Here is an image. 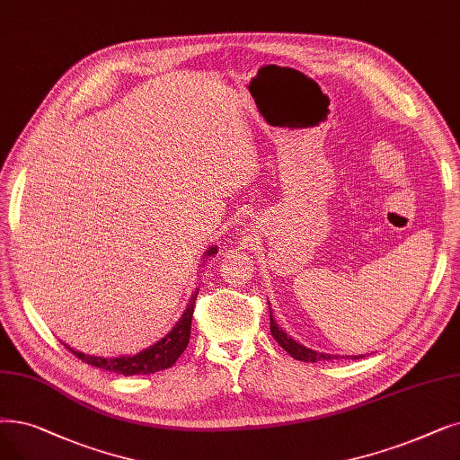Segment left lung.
Returning <instances> with one entry per match:
<instances>
[{
    "mask_svg": "<svg viewBox=\"0 0 460 460\" xmlns=\"http://www.w3.org/2000/svg\"><path fill=\"white\" fill-rule=\"evenodd\" d=\"M270 308V305H269ZM270 332L274 336V341L282 346L293 358H296V361H305V363H317V361H329V358H338V355H329V353H319V351H314L303 344H298L296 341H293L291 336H288L284 332V329H279L278 323L274 322L272 317V312H270ZM351 357V355H349ZM365 355H353V358H361Z\"/></svg>",
    "mask_w": 460,
    "mask_h": 460,
    "instance_id": "obj_1",
    "label": "left lung"
}]
</instances>
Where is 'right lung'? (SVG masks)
Returning a JSON list of instances; mask_svg holds the SVG:
<instances>
[{
	"instance_id": "add662e5",
	"label": "right lung",
	"mask_w": 460,
	"mask_h": 460,
	"mask_svg": "<svg viewBox=\"0 0 460 460\" xmlns=\"http://www.w3.org/2000/svg\"><path fill=\"white\" fill-rule=\"evenodd\" d=\"M217 246H210L205 252V257L216 255ZM203 257V259H205ZM199 289L191 295L190 305L186 312L182 314L181 322H178L171 332H167L162 341H157L154 346H148L146 349L138 351L137 355H122V357H95V355H86L83 351H76L69 346H66L75 357L81 358V361L103 368L109 372L116 374H124V376H135V374H154L159 370H165L176 363V358L184 353L190 342V334H191V317H193V308H195V298H197Z\"/></svg>"
}]
</instances>
